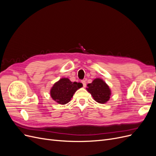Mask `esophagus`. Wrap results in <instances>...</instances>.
<instances>
[{
  "mask_svg": "<svg viewBox=\"0 0 156 156\" xmlns=\"http://www.w3.org/2000/svg\"><path fill=\"white\" fill-rule=\"evenodd\" d=\"M81 83H83V87H86V85H87V84H86V81H85V80H83V81H81Z\"/></svg>",
  "mask_w": 156,
  "mask_h": 156,
  "instance_id": "1",
  "label": "esophagus"
}]
</instances>
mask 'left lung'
Returning <instances> with one entry per match:
<instances>
[{
    "mask_svg": "<svg viewBox=\"0 0 156 156\" xmlns=\"http://www.w3.org/2000/svg\"><path fill=\"white\" fill-rule=\"evenodd\" d=\"M87 88L91 94L94 100L100 103L108 101L111 96V90L107 84L101 79H94L92 83L88 84Z\"/></svg>",
    "mask_w": 156,
    "mask_h": 156,
    "instance_id": "1",
    "label": "left lung"
}]
</instances>
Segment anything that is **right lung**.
<instances>
[{
  "mask_svg": "<svg viewBox=\"0 0 156 156\" xmlns=\"http://www.w3.org/2000/svg\"><path fill=\"white\" fill-rule=\"evenodd\" d=\"M82 87L81 83H73L68 78H62L51 89V96L60 104H66L70 101L74 93Z\"/></svg>",
  "mask_w": 156,
  "mask_h": 156,
  "instance_id": "obj_1",
  "label": "right lung"
}]
</instances>
